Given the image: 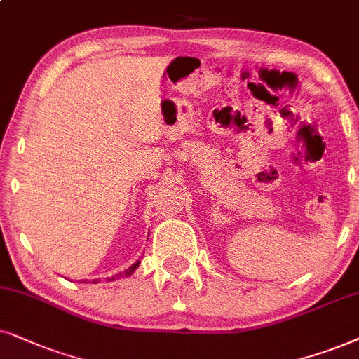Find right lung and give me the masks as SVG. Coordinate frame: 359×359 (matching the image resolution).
Wrapping results in <instances>:
<instances>
[{
	"label": "right lung",
	"mask_w": 359,
	"mask_h": 359,
	"mask_svg": "<svg viewBox=\"0 0 359 359\" xmlns=\"http://www.w3.org/2000/svg\"><path fill=\"white\" fill-rule=\"evenodd\" d=\"M140 264H141V261H136L135 264L133 266H130L128 267V269H124L123 272H118V274H114V276H111V277H108L107 280H109V283H111V280H116V279H123V277H128V276H131L133 272H135L137 267H140ZM82 283H88V280H82ZM93 284H98V279H93L92 280Z\"/></svg>",
	"instance_id": "1"
}]
</instances>
